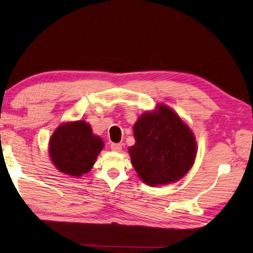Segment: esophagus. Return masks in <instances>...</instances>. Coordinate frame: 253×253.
<instances>
[{"mask_svg": "<svg viewBox=\"0 0 253 253\" xmlns=\"http://www.w3.org/2000/svg\"><path fill=\"white\" fill-rule=\"evenodd\" d=\"M110 147H111V150L115 152H121V150H122V145L120 143H112Z\"/></svg>", "mask_w": 253, "mask_h": 253, "instance_id": "1", "label": "esophagus"}]
</instances>
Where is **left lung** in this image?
<instances>
[{
    "label": "left lung",
    "instance_id": "8db88e82",
    "mask_svg": "<svg viewBox=\"0 0 253 253\" xmlns=\"http://www.w3.org/2000/svg\"><path fill=\"white\" fill-rule=\"evenodd\" d=\"M135 144L129 148L139 178L151 187L179 181L191 169L197 156L192 130L166 104H158L133 126Z\"/></svg>",
    "mask_w": 253,
    "mask_h": 253
}]
</instances>
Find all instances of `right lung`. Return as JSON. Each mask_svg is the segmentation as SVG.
Wrapping results in <instances>:
<instances>
[{"label": "right lung", "mask_w": 253, "mask_h": 253, "mask_svg": "<svg viewBox=\"0 0 253 253\" xmlns=\"http://www.w3.org/2000/svg\"><path fill=\"white\" fill-rule=\"evenodd\" d=\"M104 147L100 136L82 120L62 123L53 132L48 142V156L62 173L79 178L90 172Z\"/></svg>", "instance_id": "obj_1"}]
</instances>
